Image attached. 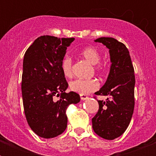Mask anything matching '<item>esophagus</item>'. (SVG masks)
Wrapping results in <instances>:
<instances>
[{
  "instance_id": "1",
  "label": "esophagus",
  "mask_w": 156,
  "mask_h": 156,
  "mask_svg": "<svg viewBox=\"0 0 156 156\" xmlns=\"http://www.w3.org/2000/svg\"><path fill=\"white\" fill-rule=\"evenodd\" d=\"M87 99H88V96L86 95H81V100H86Z\"/></svg>"
}]
</instances>
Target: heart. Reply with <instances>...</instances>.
<instances>
[{"instance_id": "heart-1", "label": "heart", "mask_w": 156, "mask_h": 156, "mask_svg": "<svg viewBox=\"0 0 156 156\" xmlns=\"http://www.w3.org/2000/svg\"><path fill=\"white\" fill-rule=\"evenodd\" d=\"M80 55L90 65L94 66V69L96 72H103L104 66L100 64V52L94 47H87L83 48L80 52ZM61 69L66 77H71L73 73L72 60L69 56H65L61 61ZM69 87L72 91L78 93L80 95H86L89 92L94 91L99 87V83L95 79H75L72 81L69 84Z\"/></svg>"}]
</instances>
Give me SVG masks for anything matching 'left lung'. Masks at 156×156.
Here are the masks:
<instances>
[{"mask_svg": "<svg viewBox=\"0 0 156 156\" xmlns=\"http://www.w3.org/2000/svg\"><path fill=\"white\" fill-rule=\"evenodd\" d=\"M109 49L110 71L104 85L95 95L107 96L98 100L99 111L92 118L96 134L108 140L122 135L129 125L134 108L135 77L129 52L126 46L111 37L95 40Z\"/></svg>", "mask_w": 156, "mask_h": 156, "instance_id": "8db88e82", "label": "left lung"}]
</instances>
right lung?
Instances as JSON below:
<instances>
[{
	"mask_svg": "<svg viewBox=\"0 0 156 156\" xmlns=\"http://www.w3.org/2000/svg\"><path fill=\"white\" fill-rule=\"evenodd\" d=\"M73 38L43 35L28 48L23 57L22 95L26 118L38 136L52 138L67 127L66 110L78 104V93H66L68 88L61 61ZM60 100L54 99L55 95Z\"/></svg>",
	"mask_w": 156,
	"mask_h": 156,
	"instance_id": "obj_1",
	"label": "right lung"
}]
</instances>
